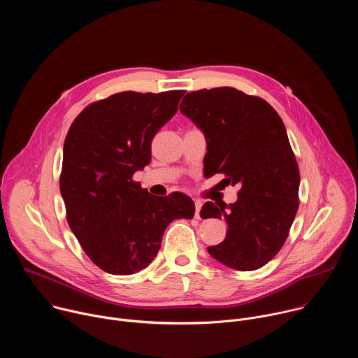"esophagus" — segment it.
<instances>
[{
  "mask_svg": "<svg viewBox=\"0 0 358 358\" xmlns=\"http://www.w3.org/2000/svg\"><path fill=\"white\" fill-rule=\"evenodd\" d=\"M201 208H202V202H201V201H195V218H196V220L201 218V215H199Z\"/></svg>",
  "mask_w": 358,
  "mask_h": 358,
  "instance_id": "1",
  "label": "esophagus"
}]
</instances>
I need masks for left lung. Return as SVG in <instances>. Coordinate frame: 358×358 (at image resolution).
Here are the masks:
<instances>
[{
    "instance_id": "8db88e82",
    "label": "left lung",
    "mask_w": 358,
    "mask_h": 358,
    "mask_svg": "<svg viewBox=\"0 0 358 358\" xmlns=\"http://www.w3.org/2000/svg\"><path fill=\"white\" fill-rule=\"evenodd\" d=\"M180 110L207 136L206 174L241 187L235 203L201 210L228 225L210 255L236 271L262 268L282 249L299 208V166L280 116L262 97L229 86L192 90Z\"/></svg>"
}]
</instances>
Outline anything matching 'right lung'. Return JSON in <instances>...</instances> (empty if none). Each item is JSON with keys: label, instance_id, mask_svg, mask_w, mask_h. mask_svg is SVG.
Here are the masks:
<instances>
[{"label": "right lung", "instance_id": "right-lung-1", "mask_svg": "<svg viewBox=\"0 0 358 358\" xmlns=\"http://www.w3.org/2000/svg\"><path fill=\"white\" fill-rule=\"evenodd\" d=\"M184 93H115L86 106L69 127L59 177L66 221L89 259L108 273L144 269L170 222L194 217L189 196L159 198L133 180Z\"/></svg>", "mask_w": 358, "mask_h": 358}]
</instances>
